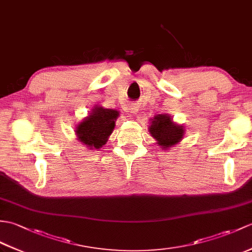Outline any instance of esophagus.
<instances>
[{"label":"esophagus","mask_w":252,"mask_h":252,"mask_svg":"<svg viewBox=\"0 0 252 252\" xmlns=\"http://www.w3.org/2000/svg\"><path fill=\"white\" fill-rule=\"evenodd\" d=\"M128 113H130L132 116H135L136 114H137V112H138V106L136 104H130L128 105Z\"/></svg>","instance_id":"1"}]
</instances>
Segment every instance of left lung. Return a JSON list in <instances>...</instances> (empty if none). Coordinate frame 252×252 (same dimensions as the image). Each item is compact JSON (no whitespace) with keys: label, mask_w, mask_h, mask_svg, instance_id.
I'll use <instances>...</instances> for the list:
<instances>
[{"label":"left lung","mask_w":252,"mask_h":252,"mask_svg":"<svg viewBox=\"0 0 252 252\" xmlns=\"http://www.w3.org/2000/svg\"><path fill=\"white\" fill-rule=\"evenodd\" d=\"M149 126L151 136L157 139L162 148H168L180 142L184 136V128L181 126L175 125L167 114L156 116Z\"/></svg>","instance_id":"left-lung-1"}]
</instances>
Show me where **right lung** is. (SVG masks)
Returning a JSON list of instances; mask_svg holds the SVG:
<instances>
[{
  "label": "right lung",
  "instance_id": "obj_1",
  "mask_svg": "<svg viewBox=\"0 0 252 252\" xmlns=\"http://www.w3.org/2000/svg\"><path fill=\"white\" fill-rule=\"evenodd\" d=\"M118 116L119 113L117 110L95 107L76 128L78 140L90 149L101 148L106 144L108 136L112 134L115 127V120Z\"/></svg>",
  "mask_w": 252,
  "mask_h": 252
}]
</instances>
